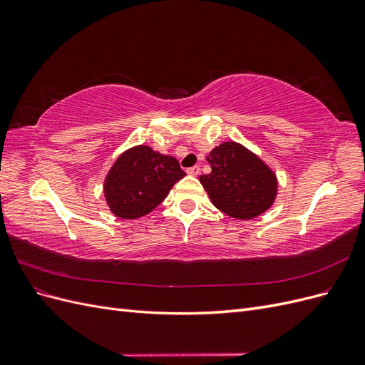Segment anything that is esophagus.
I'll use <instances>...</instances> for the list:
<instances>
[{"label":"esophagus","instance_id":"obj_1","mask_svg":"<svg viewBox=\"0 0 365 365\" xmlns=\"http://www.w3.org/2000/svg\"><path fill=\"white\" fill-rule=\"evenodd\" d=\"M200 165H193V168H189V169H187L185 172H187V175H190V176H197V175H200Z\"/></svg>","mask_w":365,"mask_h":365}]
</instances>
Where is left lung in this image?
I'll list each match as a JSON object with an SVG mask.
<instances>
[{
    "instance_id": "obj_1",
    "label": "left lung",
    "mask_w": 365,
    "mask_h": 365,
    "mask_svg": "<svg viewBox=\"0 0 365 365\" xmlns=\"http://www.w3.org/2000/svg\"><path fill=\"white\" fill-rule=\"evenodd\" d=\"M212 172L200 182L212 204L230 217L250 220L267 212L279 193L275 172L237 141H224L207 157Z\"/></svg>"
}]
</instances>
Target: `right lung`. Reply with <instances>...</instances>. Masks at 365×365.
Returning <instances> with one entry per match:
<instances>
[{
	"mask_svg": "<svg viewBox=\"0 0 365 365\" xmlns=\"http://www.w3.org/2000/svg\"><path fill=\"white\" fill-rule=\"evenodd\" d=\"M184 176L175 157L163 155L148 145L132 146L120 153L105 176L106 205L121 219L146 216Z\"/></svg>",
	"mask_w": 365,
	"mask_h": 365,
	"instance_id": "1",
	"label": "right lung"
}]
</instances>
